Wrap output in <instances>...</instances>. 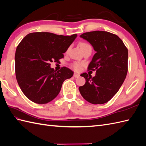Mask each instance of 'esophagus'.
Wrapping results in <instances>:
<instances>
[{"label":"esophagus","mask_w":146,"mask_h":146,"mask_svg":"<svg viewBox=\"0 0 146 146\" xmlns=\"http://www.w3.org/2000/svg\"><path fill=\"white\" fill-rule=\"evenodd\" d=\"M73 76L74 78H78L80 76V74H77V73H74Z\"/></svg>","instance_id":"1"}]
</instances>
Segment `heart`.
I'll use <instances>...</instances> for the list:
<instances>
[{
    "instance_id": "heart-1",
    "label": "heart",
    "mask_w": 146,
    "mask_h": 146,
    "mask_svg": "<svg viewBox=\"0 0 146 146\" xmlns=\"http://www.w3.org/2000/svg\"><path fill=\"white\" fill-rule=\"evenodd\" d=\"M80 46L81 47V50H83L84 48H86V47L89 46L90 45H88V43H80ZM72 66L73 67V68L75 70L80 71L81 69V67H82V65H81V63H74L72 65Z\"/></svg>"
}]
</instances>
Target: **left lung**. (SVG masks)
Here are the masks:
<instances>
[{"label":"left lung","mask_w":146,"mask_h":146,"mask_svg":"<svg viewBox=\"0 0 146 146\" xmlns=\"http://www.w3.org/2000/svg\"><path fill=\"white\" fill-rule=\"evenodd\" d=\"M80 37L96 51L88 69L96 70L95 76L81 74L86 83L79 87L83 98L94 104L108 102L117 93L127 73L128 50L117 35L104 31L86 32Z\"/></svg>","instance_id":"8db88e82"}]
</instances>
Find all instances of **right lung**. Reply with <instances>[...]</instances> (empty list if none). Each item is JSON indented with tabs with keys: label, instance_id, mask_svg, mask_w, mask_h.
Segmentation results:
<instances>
[{
	"label": "right lung",
	"instance_id": "add662e5",
	"mask_svg": "<svg viewBox=\"0 0 146 146\" xmlns=\"http://www.w3.org/2000/svg\"><path fill=\"white\" fill-rule=\"evenodd\" d=\"M76 36L33 32L19 44L15 55L16 78L30 100L37 104L50 102L59 94L63 81L73 76L70 69L62 67L57 72L50 63L63 58Z\"/></svg>",
	"mask_w": 146,
	"mask_h": 146
}]
</instances>
